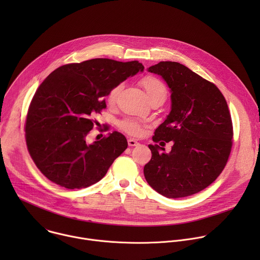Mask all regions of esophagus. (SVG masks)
Instances as JSON below:
<instances>
[{
  "instance_id": "obj_1",
  "label": "esophagus",
  "mask_w": 260,
  "mask_h": 260,
  "mask_svg": "<svg viewBox=\"0 0 260 260\" xmlns=\"http://www.w3.org/2000/svg\"><path fill=\"white\" fill-rule=\"evenodd\" d=\"M127 143H128V146H131V147H134V146H138V145H139V142H138L137 140H135V139H132V138H129V139L127 140Z\"/></svg>"
}]
</instances>
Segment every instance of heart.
<instances>
[{
	"label": "heart",
	"mask_w": 260,
	"mask_h": 260,
	"mask_svg": "<svg viewBox=\"0 0 260 260\" xmlns=\"http://www.w3.org/2000/svg\"><path fill=\"white\" fill-rule=\"evenodd\" d=\"M141 84L145 88L149 101L154 98H164L166 100V96L168 93L167 87L162 83V81H160L158 78H156L154 76H146L141 80ZM121 87H122V84H118L109 92L108 102L110 104H113L115 102L116 96H117L119 90L121 89ZM119 126L123 132L131 134V135L138 136L142 133L141 124L132 118H126V119L122 120L119 123Z\"/></svg>",
	"instance_id": "obj_1"
}]
</instances>
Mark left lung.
I'll return each instance as SVG.
<instances>
[{"label":"left lung","instance_id":"1","mask_svg":"<svg viewBox=\"0 0 260 260\" xmlns=\"http://www.w3.org/2000/svg\"><path fill=\"white\" fill-rule=\"evenodd\" d=\"M171 91V111L155 129L153 142L173 141L169 153L150 144L152 157L144 167L150 186L169 199L198 193L223 171L233 146L228 103L217 86L187 67L160 61L148 68ZM161 140H165L161 142Z\"/></svg>","mask_w":260,"mask_h":260}]
</instances>
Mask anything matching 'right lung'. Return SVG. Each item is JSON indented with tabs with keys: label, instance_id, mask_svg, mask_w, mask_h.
Instances as JSON below:
<instances>
[{
	"label": "right lung",
	"instance_id": "add662e5",
	"mask_svg": "<svg viewBox=\"0 0 260 260\" xmlns=\"http://www.w3.org/2000/svg\"><path fill=\"white\" fill-rule=\"evenodd\" d=\"M143 72L137 60L93 58L54 70L37 89L26 116L28 152L41 173L68 189L99 182L126 149L125 137L113 132L88 144L93 116L106 108L105 96Z\"/></svg>",
	"mask_w": 260,
	"mask_h": 260
}]
</instances>
